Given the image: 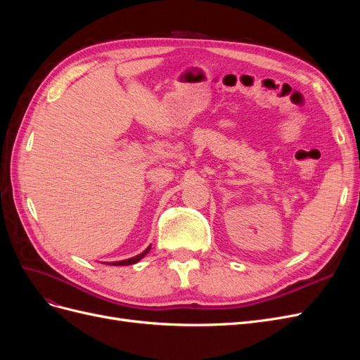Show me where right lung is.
<instances>
[{"label": "right lung", "instance_id": "1", "mask_svg": "<svg viewBox=\"0 0 360 360\" xmlns=\"http://www.w3.org/2000/svg\"><path fill=\"white\" fill-rule=\"evenodd\" d=\"M150 248L151 246H148L143 254H139V255H136V257H134V258H129V259H123V261H115V263H110L111 266H130V264H135V263H138V261L143 258V257H146L148 252H150Z\"/></svg>", "mask_w": 360, "mask_h": 360}]
</instances>
